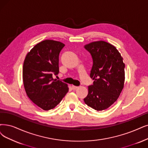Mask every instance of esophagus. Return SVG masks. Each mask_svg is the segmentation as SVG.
<instances>
[{
  "label": "esophagus",
  "mask_w": 148,
  "mask_h": 148,
  "mask_svg": "<svg viewBox=\"0 0 148 148\" xmlns=\"http://www.w3.org/2000/svg\"><path fill=\"white\" fill-rule=\"evenodd\" d=\"M72 88L73 90H76V88H78V86H72Z\"/></svg>",
  "instance_id": "esophagus-1"
}]
</instances>
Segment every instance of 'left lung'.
<instances>
[{
	"instance_id": "8db88e82",
	"label": "left lung",
	"mask_w": 148,
	"mask_h": 148,
	"mask_svg": "<svg viewBox=\"0 0 148 148\" xmlns=\"http://www.w3.org/2000/svg\"><path fill=\"white\" fill-rule=\"evenodd\" d=\"M84 49L92 58L90 76L94 81L84 101L95 110H103L116 101L123 90L125 64L115 47L105 41L91 42Z\"/></svg>"
}]
</instances>
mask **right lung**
<instances>
[{
	"instance_id": "right-lung-1",
	"label": "right lung",
	"mask_w": 148,
	"mask_h": 148,
	"mask_svg": "<svg viewBox=\"0 0 148 148\" xmlns=\"http://www.w3.org/2000/svg\"><path fill=\"white\" fill-rule=\"evenodd\" d=\"M65 45L45 40L27 55L23 65V82L28 98L41 109L55 108L69 91L67 85L53 75L59 73V55Z\"/></svg>"
}]
</instances>
